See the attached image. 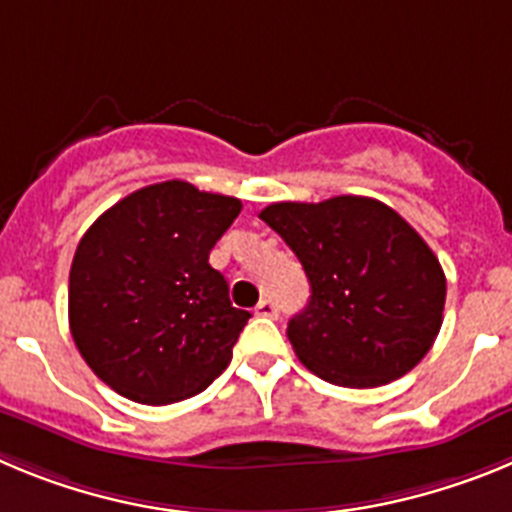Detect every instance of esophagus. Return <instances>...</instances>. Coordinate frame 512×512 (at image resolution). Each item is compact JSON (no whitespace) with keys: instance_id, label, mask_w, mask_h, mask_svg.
Listing matches in <instances>:
<instances>
[{"instance_id":"esophagus-1","label":"esophagus","mask_w":512,"mask_h":512,"mask_svg":"<svg viewBox=\"0 0 512 512\" xmlns=\"http://www.w3.org/2000/svg\"><path fill=\"white\" fill-rule=\"evenodd\" d=\"M256 315H261V318H277L279 315L277 302L269 300V297H266V300H261L259 305H256Z\"/></svg>"}]
</instances>
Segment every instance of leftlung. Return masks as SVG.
I'll list each match as a JSON object with an SVG mask.
<instances>
[{
  "instance_id": "obj_1",
  "label": "left lung",
  "mask_w": 512,
  "mask_h": 512,
  "mask_svg": "<svg viewBox=\"0 0 512 512\" xmlns=\"http://www.w3.org/2000/svg\"><path fill=\"white\" fill-rule=\"evenodd\" d=\"M259 217L310 279V302L287 328L310 372L338 387H379L431 351L446 277L436 253L392 207L341 194L274 202Z\"/></svg>"
}]
</instances>
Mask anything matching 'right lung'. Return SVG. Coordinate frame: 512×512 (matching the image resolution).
Wrapping results in <instances>:
<instances>
[{"label":"right lung","mask_w":512,"mask_h":512,"mask_svg":"<svg viewBox=\"0 0 512 512\" xmlns=\"http://www.w3.org/2000/svg\"><path fill=\"white\" fill-rule=\"evenodd\" d=\"M241 200L189 182L151 184L94 220L69 274L79 354L140 405L200 395L225 372L251 312L233 307L210 251Z\"/></svg>","instance_id":"obj_1"}]
</instances>
